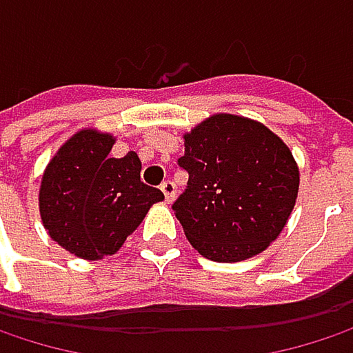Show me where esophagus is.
<instances>
[{
  "label": "esophagus",
  "instance_id": "obj_1",
  "mask_svg": "<svg viewBox=\"0 0 353 353\" xmlns=\"http://www.w3.org/2000/svg\"><path fill=\"white\" fill-rule=\"evenodd\" d=\"M161 192L165 196V202H174V198H176V183L172 179H165L161 183Z\"/></svg>",
  "mask_w": 353,
  "mask_h": 353
}]
</instances>
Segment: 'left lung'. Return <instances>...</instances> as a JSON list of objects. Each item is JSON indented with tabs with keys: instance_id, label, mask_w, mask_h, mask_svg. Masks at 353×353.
Segmentation results:
<instances>
[{
	"instance_id": "8db88e82",
	"label": "left lung",
	"mask_w": 353,
	"mask_h": 353,
	"mask_svg": "<svg viewBox=\"0 0 353 353\" xmlns=\"http://www.w3.org/2000/svg\"><path fill=\"white\" fill-rule=\"evenodd\" d=\"M188 188L174 202L192 247L212 261H241L278 239L296 204L301 174L288 145L257 120L212 114L183 134Z\"/></svg>"
}]
</instances>
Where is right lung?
<instances>
[{
	"label": "right lung",
	"mask_w": 353,
	"mask_h": 353,
	"mask_svg": "<svg viewBox=\"0 0 353 353\" xmlns=\"http://www.w3.org/2000/svg\"><path fill=\"white\" fill-rule=\"evenodd\" d=\"M116 139L98 128L69 137L48 161L38 210L48 237L69 253L96 261L114 255L163 192L141 181L134 151L110 155Z\"/></svg>",
	"instance_id": "obj_1"
}]
</instances>
